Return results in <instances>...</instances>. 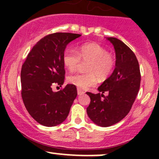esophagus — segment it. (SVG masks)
<instances>
[{
  "label": "esophagus",
  "mask_w": 159,
  "mask_h": 159,
  "mask_svg": "<svg viewBox=\"0 0 159 159\" xmlns=\"http://www.w3.org/2000/svg\"><path fill=\"white\" fill-rule=\"evenodd\" d=\"M84 93V92L83 90H80V89H78V95H82Z\"/></svg>",
  "instance_id": "obj_1"
}]
</instances>
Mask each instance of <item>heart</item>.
I'll use <instances>...</instances> for the list:
<instances>
[{"label":"heart","instance_id":"b5f03b06","mask_svg":"<svg viewBox=\"0 0 159 159\" xmlns=\"http://www.w3.org/2000/svg\"><path fill=\"white\" fill-rule=\"evenodd\" d=\"M81 61L88 62L86 71L88 73H77L68 77V81L80 90H87L97 82L107 79L114 71V57L107 50L96 43H86L81 45L78 52L75 49H66L63 55L65 67L72 72L79 66Z\"/></svg>","mask_w":159,"mask_h":159}]
</instances>
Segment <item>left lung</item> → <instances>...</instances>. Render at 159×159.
I'll return each instance as SVG.
<instances>
[{"instance_id": "1", "label": "left lung", "mask_w": 159, "mask_h": 159, "mask_svg": "<svg viewBox=\"0 0 159 159\" xmlns=\"http://www.w3.org/2000/svg\"><path fill=\"white\" fill-rule=\"evenodd\" d=\"M107 39L114 45L116 67L111 75L98 88L97 94L87 92L90 103L87 113L96 125L107 127L117 123L129 114L140 89V66L134 53L121 40ZM107 92V96L103 93Z\"/></svg>"}]
</instances>
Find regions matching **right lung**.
<instances>
[{
    "mask_svg": "<svg viewBox=\"0 0 159 159\" xmlns=\"http://www.w3.org/2000/svg\"><path fill=\"white\" fill-rule=\"evenodd\" d=\"M81 36L58 32L44 36L33 47L21 66L23 102L30 116L41 125L51 127L63 123L77 96L73 84H67L57 92H53L52 87L63 85L64 50L70 42Z\"/></svg>",
    "mask_w": 159,
    "mask_h": 159,
    "instance_id": "right-lung-1",
    "label": "right lung"
}]
</instances>
